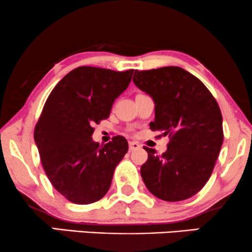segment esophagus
Instances as JSON below:
<instances>
[{
	"mask_svg": "<svg viewBox=\"0 0 252 252\" xmlns=\"http://www.w3.org/2000/svg\"><path fill=\"white\" fill-rule=\"evenodd\" d=\"M139 148H141V144L137 142H130L129 143V149L130 151H133V150H138Z\"/></svg>",
	"mask_w": 252,
	"mask_h": 252,
	"instance_id": "esophagus-1",
	"label": "esophagus"
}]
</instances>
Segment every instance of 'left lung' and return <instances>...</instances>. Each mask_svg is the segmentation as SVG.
<instances>
[{
	"label": "left lung",
	"mask_w": 252,
	"mask_h": 252,
	"mask_svg": "<svg viewBox=\"0 0 252 252\" xmlns=\"http://www.w3.org/2000/svg\"><path fill=\"white\" fill-rule=\"evenodd\" d=\"M133 84L152 97L154 131L168 136L161 156L144 146L141 176L159 199L176 202L193 196L212 176L223 142L222 114L208 88L178 66L135 71Z\"/></svg>",
	"instance_id": "left-lung-1"
}]
</instances>
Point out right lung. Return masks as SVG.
<instances>
[{
  "label": "right lung",
  "instance_id": "1",
  "mask_svg": "<svg viewBox=\"0 0 252 252\" xmlns=\"http://www.w3.org/2000/svg\"><path fill=\"white\" fill-rule=\"evenodd\" d=\"M132 73L80 66L63 76L44 104L34 142L47 178L68 201L88 205L109 189L129 145L123 136H115L98 146L92 139L93 126L109 117Z\"/></svg>",
  "mask_w": 252,
  "mask_h": 252
}]
</instances>
